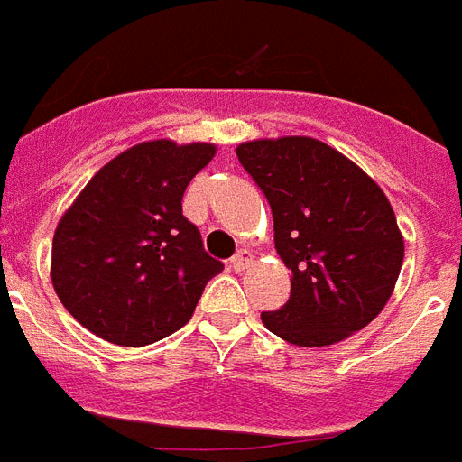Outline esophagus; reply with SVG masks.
<instances>
[{"label": "esophagus", "mask_w": 462, "mask_h": 462, "mask_svg": "<svg viewBox=\"0 0 462 462\" xmlns=\"http://www.w3.org/2000/svg\"><path fill=\"white\" fill-rule=\"evenodd\" d=\"M249 265H254V256H251L249 251H239L237 256L232 258V268L237 270V273H242V270H246Z\"/></svg>", "instance_id": "obj_1"}]
</instances>
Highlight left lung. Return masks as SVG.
Masks as SVG:
<instances>
[{"mask_svg":"<svg viewBox=\"0 0 462 462\" xmlns=\"http://www.w3.org/2000/svg\"><path fill=\"white\" fill-rule=\"evenodd\" d=\"M239 163L268 199L291 296L261 313L294 346H329L380 316L401 265L403 235L387 194L361 166L316 137L242 142Z\"/></svg>","mask_w":462,"mask_h":462,"instance_id":"8db88e82","label":"left lung"}]
</instances>
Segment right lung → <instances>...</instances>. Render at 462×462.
I'll return each instance as SVG.
<instances>
[{
    "mask_svg": "<svg viewBox=\"0 0 462 462\" xmlns=\"http://www.w3.org/2000/svg\"><path fill=\"white\" fill-rule=\"evenodd\" d=\"M211 142L130 146L82 187L54 230L49 275L70 316L99 339L146 346L189 322L223 263L182 216Z\"/></svg>",
    "mask_w": 462,
    "mask_h": 462,
    "instance_id": "1",
    "label": "right lung"
}]
</instances>
